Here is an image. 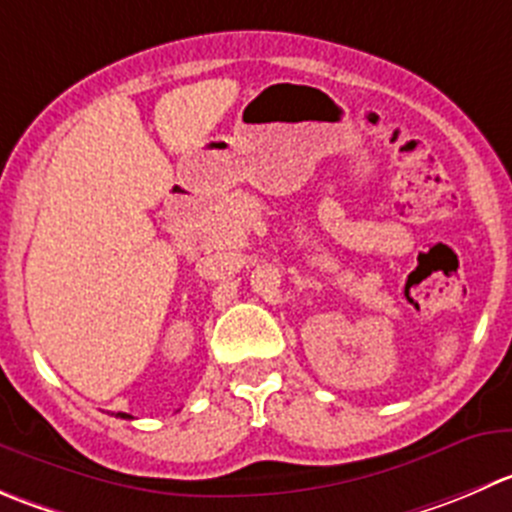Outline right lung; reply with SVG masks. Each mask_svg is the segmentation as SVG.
<instances>
[{
    "label": "right lung",
    "mask_w": 512,
    "mask_h": 512,
    "mask_svg": "<svg viewBox=\"0 0 512 512\" xmlns=\"http://www.w3.org/2000/svg\"><path fill=\"white\" fill-rule=\"evenodd\" d=\"M119 418H132V415H127V413H117Z\"/></svg>",
    "instance_id": "obj_1"
}]
</instances>
